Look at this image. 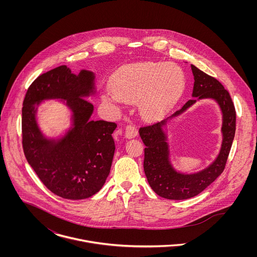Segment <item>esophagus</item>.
<instances>
[{"mask_svg": "<svg viewBox=\"0 0 257 257\" xmlns=\"http://www.w3.org/2000/svg\"><path fill=\"white\" fill-rule=\"evenodd\" d=\"M124 136L126 139H134L138 136V128L133 125V124H128L126 125L125 127V131H124Z\"/></svg>", "mask_w": 257, "mask_h": 257, "instance_id": "obj_1", "label": "esophagus"}]
</instances>
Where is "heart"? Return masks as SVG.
<instances>
[{
    "mask_svg": "<svg viewBox=\"0 0 257 257\" xmlns=\"http://www.w3.org/2000/svg\"><path fill=\"white\" fill-rule=\"evenodd\" d=\"M182 69L173 63L142 62L122 67L113 75L104 98L116 105L139 102L141 115L147 120L167 114L183 93Z\"/></svg>",
    "mask_w": 257,
    "mask_h": 257,
    "instance_id": "b5f03b06",
    "label": "heart"
}]
</instances>
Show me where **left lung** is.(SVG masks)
Wrapping results in <instances>:
<instances>
[{"label": "left lung", "mask_w": 257, "mask_h": 257, "mask_svg": "<svg viewBox=\"0 0 257 257\" xmlns=\"http://www.w3.org/2000/svg\"><path fill=\"white\" fill-rule=\"evenodd\" d=\"M194 75L192 100L181 110L175 111L166 119L140 128V136L146 146L144 168L151 189L160 197L169 200H186L199 195L222 173L235 134V110L228 92L214 77L191 65ZM214 99L220 107L223 115V142L217 158L205 170L186 175L177 172L170 160L167 133L164 131L167 121L187 110L197 100Z\"/></svg>", "instance_id": "left-lung-1"}]
</instances>
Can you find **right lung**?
<instances>
[{
    "instance_id": "1",
    "label": "right lung",
    "mask_w": 257,
    "mask_h": 257,
    "mask_svg": "<svg viewBox=\"0 0 257 257\" xmlns=\"http://www.w3.org/2000/svg\"><path fill=\"white\" fill-rule=\"evenodd\" d=\"M96 94L95 74L71 73L65 66L38 76L24 100L23 147L29 164L53 194L83 200L98 193L110 174L114 154V122L91 119L94 106L87 100ZM60 99L72 110V126L57 139H48L36 120L41 101Z\"/></svg>"
}]
</instances>
